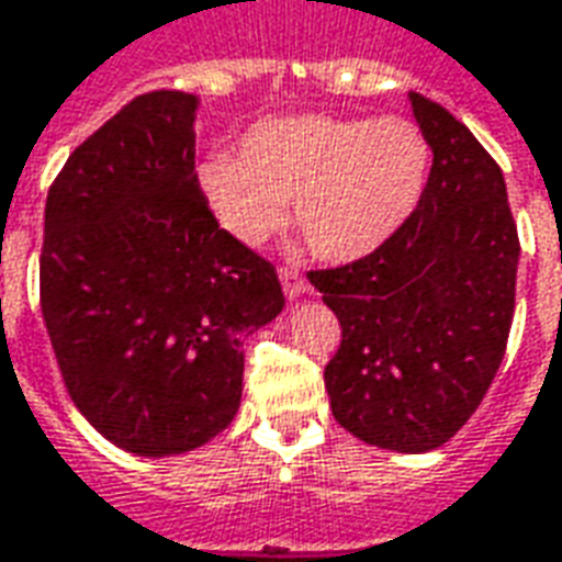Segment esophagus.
<instances>
[{
    "mask_svg": "<svg viewBox=\"0 0 562 562\" xmlns=\"http://www.w3.org/2000/svg\"><path fill=\"white\" fill-rule=\"evenodd\" d=\"M278 278H281V286H284L286 299H296L302 296V293H308V281H305V276H302L299 269H293V266H281V269H278Z\"/></svg>",
    "mask_w": 562,
    "mask_h": 562,
    "instance_id": "1",
    "label": "esophagus"
}]
</instances>
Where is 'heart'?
Instances as JSON below:
<instances>
[{
    "label": "heart",
    "instance_id": "heart-1",
    "mask_svg": "<svg viewBox=\"0 0 562 562\" xmlns=\"http://www.w3.org/2000/svg\"><path fill=\"white\" fill-rule=\"evenodd\" d=\"M431 146L411 119L286 116L245 134L239 155L200 167V194L241 245H263L284 221L331 263L376 251L411 218Z\"/></svg>",
    "mask_w": 562,
    "mask_h": 562
}]
</instances>
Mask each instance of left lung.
<instances>
[{"label":"left lung","mask_w":562,"mask_h":562,"mask_svg":"<svg viewBox=\"0 0 562 562\" xmlns=\"http://www.w3.org/2000/svg\"><path fill=\"white\" fill-rule=\"evenodd\" d=\"M434 151L411 218L376 251L308 272L341 323L323 371L341 428L392 452H431L461 431L497 374L518 272L503 170L446 108L411 92Z\"/></svg>","instance_id":"1"}]
</instances>
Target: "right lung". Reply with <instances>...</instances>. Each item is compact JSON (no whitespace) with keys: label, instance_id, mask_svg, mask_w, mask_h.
I'll list each match as a JSON object with an SVG mask.
<instances>
[{"label":"right lung","instance_id":"1","mask_svg":"<svg viewBox=\"0 0 562 562\" xmlns=\"http://www.w3.org/2000/svg\"><path fill=\"white\" fill-rule=\"evenodd\" d=\"M196 98L137 95L53 179L41 314L65 389L110 443L191 452L233 422L241 341L284 308L276 266L200 194Z\"/></svg>","mask_w":562,"mask_h":562}]
</instances>
